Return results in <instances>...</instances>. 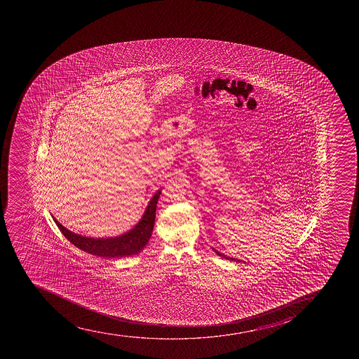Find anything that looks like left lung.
Listing matches in <instances>:
<instances>
[{
  "label": "left lung",
  "mask_w": 359,
  "mask_h": 359,
  "mask_svg": "<svg viewBox=\"0 0 359 359\" xmlns=\"http://www.w3.org/2000/svg\"><path fill=\"white\" fill-rule=\"evenodd\" d=\"M213 250L214 252H217V255L221 256V257H224V259H231V261H234V262L245 263V261H241V259H233V257H227V256L224 255V254H222V252H217V250H215V249H213Z\"/></svg>",
  "instance_id": "8db88e82"
}]
</instances>
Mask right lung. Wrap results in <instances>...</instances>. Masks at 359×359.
Wrapping results in <instances>:
<instances>
[{"mask_svg": "<svg viewBox=\"0 0 359 359\" xmlns=\"http://www.w3.org/2000/svg\"><path fill=\"white\" fill-rule=\"evenodd\" d=\"M160 193L161 189L156 191L152 199L149 200L142 219L135 227L124 234L118 235L114 238H95L76 234L74 231L67 229L65 226H62L55 217H53V219L56 222L57 227L62 231V234L65 235L72 245L82 249L84 252L100 256V257H107V259L137 255L147 245L152 235L154 220H156V203H158Z\"/></svg>", "mask_w": 359, "mask_h": 359, "instance_id": "right-lung-1", "label": "right lung"}]
</instances>
